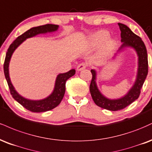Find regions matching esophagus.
I'll return each instance as SVG.
<instances>
[{"label": "esophagus", "instance_id": "1", "mask_svg": "<svg viewBox=\"0 0 152 152\" xmlns=\"http://www.w3.org/2000/svg\"><path fill=\"white\" fill-rule=\"evenodd\" d=\"M87 67V65L85 63V62H82V63H80V65H77V71L83 70V69L86 68Z\"/></svg>", "mask_w": 152, "mask_h": 152}]
</instances>
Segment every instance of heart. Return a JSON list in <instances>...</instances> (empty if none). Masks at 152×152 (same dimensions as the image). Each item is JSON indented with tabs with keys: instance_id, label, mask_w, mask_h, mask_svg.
Listing matches in <instances>:
<instances>
[{
	"instance_id": "1",
	"label": "heart",
	"mask_w": 152,
	"mask_h": 152,
	"mask_svg": "<svg viewBox=\"0 0 152 152\" xmlns=\"http://www.w3.org/2000/svg\"><path fill=\"white\" fill-rule=\"evenodd\" d=\"M110 37V33L108 31L106 30H101L98 33H95L93 36L91 38V44L92 45L98 47L103 45L108 40ZM115 41L114 40H110L107 42L106 43V48L107 49H112L115 47Z\"/></svg>"
}]
</instances>
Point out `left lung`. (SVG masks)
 Listing matches in <instances>:
<instances>
[{"mask_svg":"<svg viewBox=\"0 0 152 152\" xmlns=\"http://www.w3.org/2000/svg\"><path fill=\"white\" fill-rule=\"evenodd\" d=\"M121 31V41L122 42L119 50L124 47H132L135 50L139 57V67L137 80L134 86L127 94L118 99H110L100 93L96 85V72L91 69L92 77L90 85V94L92 99L97 106L103 109L117 111L125 108L140 97L143 84L148 74L147 51L142 38L132 31L125 25L118 23Z\"/></svg>","mask_w":152,"mask_h":152,"instance_id":"1","label":"left lung"}]
</instances>
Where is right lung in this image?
<instances>
[{
	"label": "right lung",
	"mask_w": 152,
	"mask_h": 152,
	"mask_svg": "<svg viewBox=\"0 0 152 152\" xmlns=\"http://www.w3.org/2000/svg\"><path fill=\"white\" fill-rule=\"evenodd\" d=\"M58 25L53 24H46L44 26H40L35 27V28H30V30H27L24 33L20 35L13 41V42L10 45L8 48V51L5 55L4 65H3V69H4V74L5 79L8 83L10 92L11 94L12 97L15 99L18 102L20 103L23 107L27 109L30 112H47L49 110H53L61 102L62 98L64 97V94L65 92V83L66 81L69 77L74 75L75 74V69H72L69 70V72L58 75L57 77L56 81H55V89L49 97L41 100H30L26 98L23 97L16 92L13 86H12L11 82H10V77H9L8 66L10 62V58H11L12 53L14 50L20 45L25 40L29 37H33L37 34L46 33L48 32H53L58 30Z\"/></svg>",
	"instance_id": "right-lung-1"
}]
</instances>
